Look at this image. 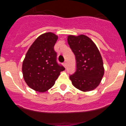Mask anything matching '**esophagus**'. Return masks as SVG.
Returning <instances> with one entry per match:
<instances>
[{"mask_svg": "<svg viewBox=\"0 0 126 126\" xmlns=\"http://www.w3.org/2000/svg\"><path fill=\"white\" fill-rule=\"evenodd\" d=\"M63 65H64V67H65V68H66V67H67L66 62H64V63H63Z\"/></svg>", "mask_w": 126, "mask_h": 126, "instance_id": "esophagus-1", "label": "esophagus"}]
</instances>
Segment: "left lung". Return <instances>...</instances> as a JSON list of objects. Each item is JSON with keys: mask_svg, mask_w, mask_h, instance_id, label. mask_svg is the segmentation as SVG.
I'll return each mask as SVG.
<instances>
[{"mask_svg": "<svg viewBox=\"0 0 126 126\" xmlns=\"http://www.w3.org/2000/svg\"><path fill=\"white\" fill-rule=\"evenodd\" d=\"M67 42L76 60V71L69 77L72 84L83 92L94 90L100 83L105 71L98 48L92 39L84 34H69Z\"/></svg>", "mask_w": 126, "mask_h": 126, "instance_id": "8db88e82", "label": "left lung"}]
</instances>
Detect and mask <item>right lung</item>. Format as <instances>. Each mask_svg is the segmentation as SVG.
<instances>
[{
	"label": "right lung",
	"mask_w": 126,
	"mask_h": 126,
	"mask_svg": "<svg viewBox=\"0 0 126 126\" xmlns=\"http://www.w3.org/2000/svg\"><path fill=\"white\" fill-rule=\"evenodd\" d=\"M57 40V35L52 32L41 34L30 46L23 60V78L36 92L43 93L50 89L61 71L65 70L56 61L53 48Z\"/></svg>",
	"instance_id": "obj_1"
}]
</instances>
